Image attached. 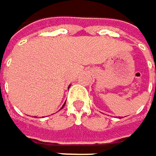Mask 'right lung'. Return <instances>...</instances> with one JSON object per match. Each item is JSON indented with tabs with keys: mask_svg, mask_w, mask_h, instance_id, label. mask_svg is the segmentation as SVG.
Here are the masks:
<instances>
[{
	"mask_svg": "<svg viewBox=\"0 0 156 156\" xmlns=\"http://www.w3.org/2000/svg\"><path fill=\"white\" fill-rule=\"evenodd\" d=\"M65 104H66V103H65ZM65 104H64V106H65ZM63 106H62V107H63Z\"/></svg>",
	"mask_w": 156,
	"mask_h": 156,
	"instance_id": "right-lung-1",
	"label": "right lung"
}]
</instances>
